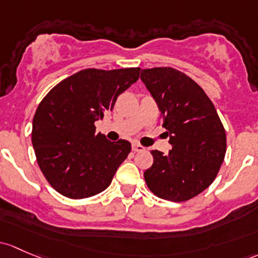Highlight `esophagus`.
<instances>
[{
    "label": "esophagus",
    "mask_w": 258,
    "mask_h": 258,
    "mask_svg": "<svg viewBox=\"0 0 258 258\" xmlns=\"http://www.w3.org/2000/svg\"><path fill=\"white\" fill-rule=\"evenodd\" d=\"M145 150L146 148L143 147V146H141L140 143H134V145H132V151L134 152H142Z\"/></svg>",
    "instance_id": "obj_1"
}]
</instances>
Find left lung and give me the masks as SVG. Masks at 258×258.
Here are the masks:
<instances>
[{"label":"left lung","instance_id":"1","mask_svg":"<svg viewBox=\"0 0 258 258\" xmlns=\"http://www.w3.org/2000/svg\"><path fill=\"white\" fill-rule=\"evenodd\" d=\"M141 80L157 102L172 150L152 151L145 172L153 194L186 202L208 188L218 175L226 152V134L215 106L202 88L173 68L141 72Z\"/></svg>","mask_w":258,"mask_h":258}]
</instances>
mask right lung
<instances>
[{"instance_id":"right-lung-1","label":"right lung","mask_w":258,"mask_h":258,"mask_svg":"<svg viewBox=\"0 0 258 258\" xmlns=\"http://www.w3.org/2000/svg\"><path fill=\"white\" fill-rule=\"evenodd\" d=\"M140 68L85 69L54 86L33 118L32 143L45 179L58 193L84 199L104 191L131 152V143L96 134L95 122L136 83Z\"/></svg>"}]
</instances>
